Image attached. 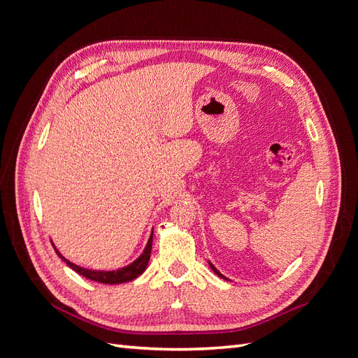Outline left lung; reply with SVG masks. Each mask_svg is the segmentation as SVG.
<instances>
[{"mask_svg":"<svg viewBox=\"0 0 358 358\" xmlns=\"http://www.w3.org/2000/svg\"><path fill=\"white\" fill-rule=\"evenodd\" d=\"M209 266H210V268H212V270H213V272H215L216 275H218L220 278H222V279H225V280H229V279H227V278H225V276H224L222 273H220V272H218V270H216V267H215V266H213V264H212L210 262H209Z\"/></svg>","mask_w":358,"mask_h":358,"instance_id":"left-lung-1","label":"left lung"}]
</instances>
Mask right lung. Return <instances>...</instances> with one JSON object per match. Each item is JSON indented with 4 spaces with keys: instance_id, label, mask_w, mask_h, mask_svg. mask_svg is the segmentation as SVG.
<instances>
[{
    "instance_id": "right-lung-1",
    "label": "right lung",
    "mask_w": 358,
    "mask_h": 358,
    "mask_svg": "<svg viewBox=\"0 0 358 358\" xmlns=\"http://www.w3.org/2000/svg\"><path fill=\"white\" fill-rule=\"evenodd\" d=\"M152 239H154V231L150 233L149 236V241L145 246V251L140 254V257L137 259H134V262L131 264H128L122 268H116V270H91V268H85V267H80L78 264L71 263L70 259H67L66 257H64L58 249L55 248V245H53V248H55V251L58 254V257L62 259L64 263H66L69 267H71L74 272H78L79 275H82L83 278L86 279H91V280H95V282H100V284H109V285H115V284H124V282H129V280L136 279L137 276L142 275L146 267H148V263H149V258H150V249H152Z\"/></svg>"
}]
</instances>
